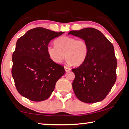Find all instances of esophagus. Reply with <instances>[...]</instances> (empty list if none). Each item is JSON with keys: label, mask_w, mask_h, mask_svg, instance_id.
I'll list each match as a JSON object with an SVG mask.
<instances>
[{"label": "esophagus", "mask_w": 129, "mask_h": 129, "mask_svg": "<svg viewBox=\"0 0 129 129\" xmlns=\"http://www.w3.org/2000/svg\"><path fill=\"white\" fill-rule=\"evenodd\" d=\"M64 69H65V71H66V72H69V71H70L71 70L70 68H69L67 66H64Z\"/></svg>", "instance_id": "obj_1"}]
</instances>
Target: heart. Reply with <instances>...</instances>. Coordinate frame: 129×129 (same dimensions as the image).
<instances>
[{"label": "heart", "mask_w": 129, "mask_h": 129, "mask_svg": "<svg viewBox=\"0 0 129 129\" xmlns=\"http://www.w3.org/2000/svg\"><path fill=\"white\" fill-rule=\"evenodd\" d=\"M55 45L48 46L47 53L49 58L56 63H60L66 56L68 63L79 66L87 59L88 45L83 39L61 37L55 40Z\"/></svg>", "instance_id": "obj_1"}]
</instances>
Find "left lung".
Returning <instances> with one entry per match:
<instances>
[{
  "label": "left lung",
  "instance_id": "left-lung-1",
  "mask_svg": "<svg viewBox=\"0 0 129 129\" xmlns=\"http://www.w3.org/2000/svg\"><path fill=\"white\" fill-rule=\"evenodd\" d=\"M68 34L87 42L89 53L85 62L72 69L75 74L72 87L77 98L85 103L103 100L116 80L117 59L112 43L98 29L86 28Z\"/></svg>",
  "mask_w": 129,
  "mask_h": 129
}]
</instances>
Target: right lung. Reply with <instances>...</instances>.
Returning <instances> with one entry per match:
<instances>
[{
	"mask_svg": "<svg viewBox=\"0 0 129 129\" xmlns=\"http://www.w3.org/2000/svg\"><path fill=\"white\" fill-rule=\"evenodd\" d=\"M63 33L37 27L18 39L12 55V74L22 96L37 102L51 95L65 70L49 58L47 48L52 40Z\"/></svg>",
	"mask_w": 129,
	"mask_h": 129,
	"instance_id": "right-lung-1",
	"label": "right lung"
}]
</instances>
